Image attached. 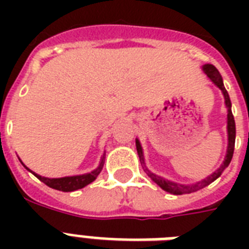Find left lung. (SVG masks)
I'll list each match as a JSON object with an SVG mask.
<instances>
[{"mask_svg": "<svg viewBox=\"0 0 249 249\" xmlns=\"http://www.w3.org/2000/svg\"><path fill=\"white\" fill-rule=\"evenodd\" d=\"M203 71L204 73L209 77V80L212 81L217 88H220L222 94H224L225 98V105L228 107V152H226V156H225V160L222 165L216 170V172H213L209 177H207L203 181H199L196 183H194V185H179V183H176V182L168 181L165 178L159 177V176H156V174L151 173L150 170L146 168L144 165V158H143V151H142V147H141L140 141L136 140V146H137V152H138V156H140V161L143 166L144 172L147 173V176L151 178L152 181L155 182L156 185H159L160 187L163 190H165L166 193L174 194V195H182V194H190V193H195L197 190L203 189L205 186H208L209 183H212L213 181H216L217 178L220 177L222 172H224L226 168L229 166L230 161L232 159V154H234V146H235V120H234V116H232L231 112V102H230V97H229L228 91L225 89L224 86V81H222V77H221L220 72L217 70L213 64H204L203 66Z\"/></svg>", "mask_w": 249, "mask_h": 249, "instance_id": "left-lung-1", "label": "left lung"}]
</instances>
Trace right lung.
Segmentation results:
<instances>
[{"instance_id":"right-lung-1","label":"right lung","mask_w":249,"mask_h":249,"mask_svg":"<svg viewBox=\"0 0 249 249\" xmlns=\"http://www.w3.org/2000/svg\"><path fill=\"white\" fill-rule=\"evenodd\" d=\"M103 164H105V154H103V156H102L101 163H99L98 168L97 169H94L93 172H90V173H86V174H81V176H72V177H62V178L41 177V176H38V174L33 173L32 170H29L24 164H23V165H24L29 172H32V173L35 174V176H36L41 182H44L45 185H48L49 187L59 190V191H64V193H68V191H76V190L83 189V187H85L86 185L91 183V182L98 177V174L101 173L102 168H103Z\"/></svg>"}]
</instances>
